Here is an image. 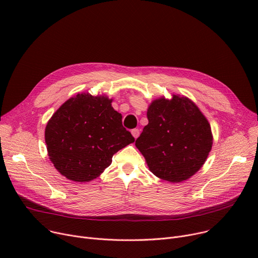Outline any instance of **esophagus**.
<instances>
[{
	"label": "esophagus",
	"mask_w": 258,
	"mask_h": 258,
	"mask_svg": "<svg viewBox=\"0 0 258 258\" xmlns=\"http://www.w3.org/2000/svg\"><path fill=\"white\" fill-rule=\"evenodd\" d=\"M132 135L135 139H137L140 135V131L138 128H134V130H132Z\"/></svg>",
	"instance_id": "34e87169"
}]
</instances>
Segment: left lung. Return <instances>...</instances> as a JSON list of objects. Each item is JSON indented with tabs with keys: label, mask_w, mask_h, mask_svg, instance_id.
<instances>
[{
	"label": "left lung",
	"mask_w": 258,
	"mask_h": 258,
	"mask_svg": "<svg viewBox=\"0 0 258 258\" xmlns=\"http://www.w3.org/2000/svg\"><path fill=\"white\" fill-rule=\"evenodd\" d=\"M136 146L156 177L171 183L185 181L205 163L212 147L211 127L199 107L172 95L154 100L147 110Z\"/></svg>",
	"instance_id": "1"
}]
</instances>
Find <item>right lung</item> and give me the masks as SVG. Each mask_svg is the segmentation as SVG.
Segmentation results:
<instances>
[{"label": "right lung", "instance_id": "add662e5", "mask_svg": "<svg viewBox=\"0 0 258 258\" xmlns=\"http://www.w3.org/2000/svg\"><path fill=\"white\" fill-rule=\"evenodd\" d=\"M106 96L77 94L48 121L45 141L52 163L67 179L89 182L111 165L113 155L135 141Z\"/></svg>", "mask_w": 258, "mask_h": 258}]
</instances>
